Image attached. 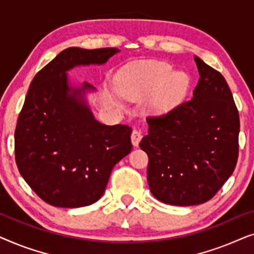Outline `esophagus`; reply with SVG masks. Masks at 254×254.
Here are the masks:
<instances>
[{
  "instance_id": "esophagus-1",
  "label": "esophagus",
  "mask_w": 254,
  "mask_h": 254,
  "mask_svg": "<svg viewBox=\"0 0 254 254\" xmlns=\"http://www.w3.org/2000/svg\"><path fill=\"white\" fill-rule=\"evenodd\" d=\"M130 138H131V143H133L134 147H137L138 143H140L141 138H142V134L138 130L134 129L133 131H131Z\"/></svg>"
}]
</instances>
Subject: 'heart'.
Segmentation results:
<instances>
[{
	"label": "heart",
	"instance_id": "heart-1",
	"mask_svg": "<svg viewBox=\"0 0 254 254\" xmlns=\"http://www.w3.org/2000/svg\"><path fill=\"white\" fill-rule=\"evenodd\" d=\"M190 77L186 71H173L171 65L161 61L140 65L131 81L121 86L120 92L128 99H137L152 93L149 106L157 113H166L178 105L186 96Z\"/></svg>",
	"mask_w": 254,
	"mask_h": 254
}]
</instances>
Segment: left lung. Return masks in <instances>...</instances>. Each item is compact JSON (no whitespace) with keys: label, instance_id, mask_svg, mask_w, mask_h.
Returning <instances> with one entry per match:
<instances>
[{"label":"left lung","instance_id":"1","mask_svg":"<svg viewBox=\"0 0 254 254\" xmlns=\"http://www.w3.org/2000/svg\"><path fill=\"white\" fill-rule=\"evenodd\" d=\"M199 82L192 99L161 117L148 118V184L156 199L175 206L210 200L238 159L239 114L227 81L194 57Z\"/></svg>","mask_w":254,"mask_h":254}]
</instances>
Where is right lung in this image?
Here are the masks:
<instances>
[{"label": "right lung", "instance_id": "add662e5", "mask_svg": "<svg viewBox=\"0 0 254 254\" xmlns=\"http://www.w3.org/2000/svg\"><path fill=\"white\" fill-rule=\"evenodd\" d=\"M118 48L69 47L34 76L15 130L16 164L40 199L78 208L98 201L113 166L131 150V128L100 124L85 100L95 86H74L67 71L104 64Z\"/></svg>", "mask_w": 254, "mask_h": 254}]
</instances>
